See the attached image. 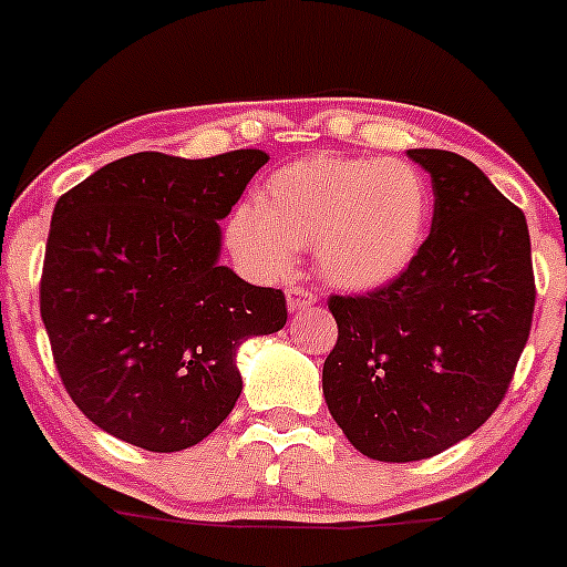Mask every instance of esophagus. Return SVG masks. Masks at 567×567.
<instances>
[{
	"label": "esophagus",
	"mask_w": 567,
	"mask_h": 567,
	"mask_svg": "<svg viewBox=\"0 0 567 567\" xmlns=\"http://www.w3.org/2000/svg\"><path fill=\"white\" fill-rule=\"evenodd\" d=\"M317 302V295H313L311 289H306V286H295L291 284L289 289H286V306H289V311H302V308L313 306Z\"/></svg>",
	"instance_id": "1"
}]
</instances>
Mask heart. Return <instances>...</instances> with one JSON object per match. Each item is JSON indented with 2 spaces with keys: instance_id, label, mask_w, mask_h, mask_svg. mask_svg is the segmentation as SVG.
I'll use <instances>...</instances> for the list:
<instances>
[{
  "instance_id": "1",
  "label": "heart",
  "mask_w": 567,
  "mask_h": 567,
  "mask_svg": "<svg viewBox=\"0 0 567 567\" xmlns=\"http://www.w3.org/2000/svg\"><path fill=\"white\" fill-rule=\"evenodd\" d=\"M429 226V185L412 163L322 153L272 172L256 202L231 213L226 243L256 278L286 276L313 245L327 284L373 291L410 270Z\"/></svg>"
}]
</instances>
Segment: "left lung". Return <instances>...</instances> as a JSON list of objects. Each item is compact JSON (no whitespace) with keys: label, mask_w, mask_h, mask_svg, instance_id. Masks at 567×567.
Listing matches in <instances>:
<instances>
[{"label":"left lung","mask_w":567,"mask_h":567,"mask_svg":"<svg viewBox=\"0 0 567 567\" xmlns=\"http://www.w3.org/2000/svg\"><path fill=\"white\" fill-rule=\"evenodd\" d=\"M431 174L434 220L414 265L369 295H332L327 410L377 461H420L475 434L527 347L535 311L527 218L472 161L410 150Z\"/></svg>","instance_id":"1"}]
</instances>
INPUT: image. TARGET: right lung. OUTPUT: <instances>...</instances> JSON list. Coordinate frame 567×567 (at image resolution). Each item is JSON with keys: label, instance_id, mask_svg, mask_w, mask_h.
<instances>
[{"label": "right lung", "instance_id": "add662e5", "mask_svg": "<svg viewBox=\"0 0 567 567\" xmlns=\"http://www.w3.org/2000/svg\"><path fill=\"white\" fill-rule=\"evenodd\" d=\"M270 161L136 153L60 196L40 317L73 404L153 453L213 434L240 399L237 349L286 324V297L218 265L220 226Z\"/></svg>", "mask_w": 567, "mask_h": 567}]
</instances>
